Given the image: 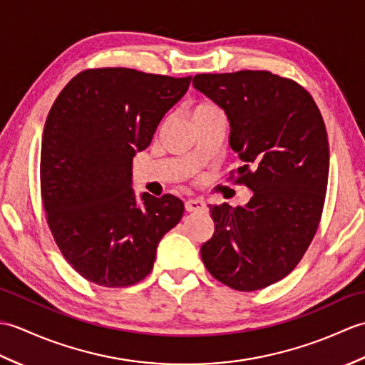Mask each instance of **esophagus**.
<instances>
[{
    "label": "esophagus",
    "instance_id": "1",
    "mask_svg": "<svg viewBox=\"0 0 365 365\" xmlns=\"http://www.w3.org/2000/svg\"><path fill=\"white\" fill-rule=\"evenodd\" d=\"M185 210L192 213V212H204L205 210V202L202 199H188L185 202Z\"/></svg>",
    "mask_w": 365,
    "mask_h": 365
}]
</instances>
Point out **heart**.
Returning <instances> with one entry per match:
<instances>
[{
    "label": "heart",
    "mask_w": 365,
    "mask_h": 365,
    "mask_svg": "<svg viewBox=\"0 0 365 365\" xmlns=\"http://www.w3.org/2000/svg\"><path fill=\"white\" fill-rule=\"evenodd\" d=\"M215 111H218V108H215L210 103H197V105L192 106V110H191V120L204 118V115L215 113Z\"/></svg>",
    "instance_id": "1"
}]
</instances>
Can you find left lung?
Listing matches in <instances>:
<instances>
[{
	"label": "left lung",
	"mask_w": 365,
	"mask_h": 365,
	"mask_svg": "<svg viewBox=\"0 0 365 365\" xmlns=\"http://www.w3.org/2000/svg\"><path fill=\"white\" fill-rule=\"evenodd\" d=\"M192 86L226 113L245 161L237 182L254 192L245 207L208 205L215 234L200 257L230 289H265L298 265L319 227L329 173L322 113L297 81L267 71L199 73Z\"/></svg>",
	"instance_id": "8db88e82"
}]
</instances>
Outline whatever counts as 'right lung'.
<instances>
[{
    "mask_svg": "<svg viewBox=\"0 0 365 365\" xmlns=\"http://www.w3.org/2000/svg\"><path fill=\"white\" fill-rule=\"evenodd\" d=\"M190 81L125 67L88 68L54 100L41 149L43 210L64 259L89 282L143 281L160 240L180 221L185 205L173 195L143 192L138 202L131 169Z\"/></svg>",
    "mask_w": 365,
    "mask_h": 365,
    "instance_id": "obj_1",
    "label": "right lung"
}]
</instances>
